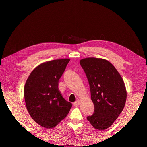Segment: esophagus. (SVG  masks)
<instances>
[{"label": "esophagus", "mask_w": 147, "mask_h": 147, "mask_svg": "<svg viewBox=\"0 0 147 147\" xmlns=\"http://www.w3.org/2000/svg\"><path fill=\"white\" fill-rule=\"evenodd\" d=\"M80 104V100H76L74 102V106H78Z\"/></svg>", "instance_id": "esophagus-1"}]
</instances>
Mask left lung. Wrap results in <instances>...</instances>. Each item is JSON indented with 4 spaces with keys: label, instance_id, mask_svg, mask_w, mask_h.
<instances>
[{
    "label": "left lung",
    "instance_id": "left-lung-1",
    "mask_svg": "<svg viewBox=\"0 0 147 147\" xmlns=\"http://www.w3.org/2000/svg\"><path fill=\"white\" fill-rule=\"evenodd\" d=\"M88 80L94 112L87 117L94 128L111 126L123 111L127 93L124 81L116 69L105 59L88 57L80 61Z\"/></svg>",
    "mask_w": 147,
    "mask_h": 147
}]
</instances>
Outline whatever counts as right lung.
Masks as SVG:
<instances>
[{"mask_svg":"<svg viewBox=\"0 0 147 147\" xmlns=\"http://www.w3.org/2000/svg\"><path fill=\"white\" fill-rule=\"evenodd\" d=\"M69 61L57 59L40 64L31 73L24 85L27 110L33 119L45 128L55 127L72 107L58 88L59 80Z\"/></svg>","mask_w":147,"mask_h":147,"instance_id":"1","label":"right lung"}]
</instances>
